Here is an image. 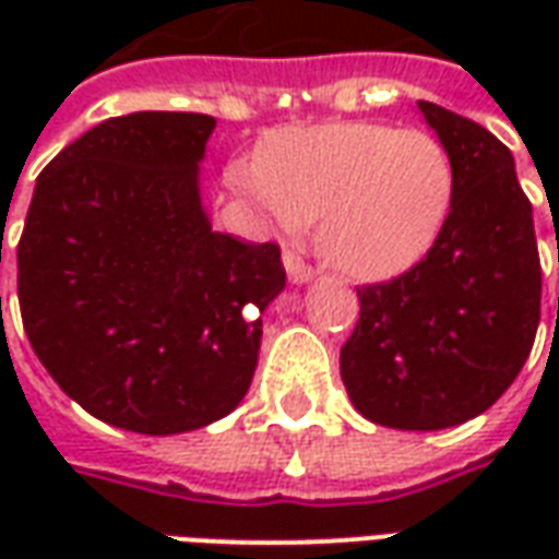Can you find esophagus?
<instances>
[{"label": "esophagus", "instance_id": "obj_1", "mask_svg": "<svg viewBox=\"0 0 559 559\" xmlns=\"http://www.w3.org/2000/svg\"><path fill=\"white\" fill-rule=\"evenodd\" d=\"M284 269H287V278H290L293 284H299V287L317 278L314 269L308 266L302 257H296V254H284Z\"/></svg>", "mask_w": 559, "mask_h": 559}]
</instances>
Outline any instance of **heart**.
I'll use <instances>...</instances> for the list:
<instances>
[{
    "mask_svg": "<svg viewBox=\"0 0 559 559\" xmlns=\"http://www.w3.org/2000/svg\"><path fill=\"white\" fill-rule=\"evenodd\" d=\"M236 188L296 233L317 221V248L359 281H386L428 254L452 209L455 167L428 131L326 122L284 131Z\"/></svg>",
    "mask_w": 559,
    "mask_h": 559,
    "instance_id": "b5f03b06",
    "label": "heart"
}]
</instances>
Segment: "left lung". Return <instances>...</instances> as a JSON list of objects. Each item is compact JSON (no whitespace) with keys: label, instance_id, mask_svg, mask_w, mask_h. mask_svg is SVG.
Returning a JSON list of instances; mask_svg holds the SVG:
<instances>
[{"label":"left lung","instance_id":"8db88e82","mask_svg":"<svg viewBox=\"0 0 559 559\" xmlns=\"http://www.w3.org/2000/svg\"><path fill=\"white\" fill-rule=\"evenodd\" d=\"M419 114L455 167L452 209L421 263L356 290L341 380L368 421L443 431L488 411L524 368L542 269L512 152L440 104L419 102Z\"/></svg>","mask_w":559,"mask_h":559}]
</instances>
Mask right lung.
I'll list each match as a JSON object with an SVG mask.
<instances>
[{
	"label": "right lung",
	"mask_w": 559,
	"mask_h": 559,
	"mask_svg": "<svg viewBox=\"0 0 559 559\" xmlns=\"http://www.w3.org/2000/svg\"><path fill=\"white\" fill-rule=\"evenodd\" d=\"M212 131L203 114L116 116L35 182L17 245L32 350L68 399L126 431H197L236 411L287 284L278 245L212 230Z\"/></svg>",
	"instance_id": "1"
}]
</instances>
